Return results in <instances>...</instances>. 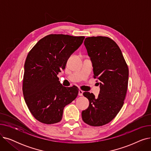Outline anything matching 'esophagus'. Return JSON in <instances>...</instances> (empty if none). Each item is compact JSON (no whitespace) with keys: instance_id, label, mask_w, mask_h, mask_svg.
<instances>
[{"instance_id":"obj_1","label":"esophagus","mask_w":151,"mask_h":151,"mask_svg":"<svg viewBox=\"0 0 151 151\" xmlns=\"http://www.w3.org/2000/svg\"><path fill=\"white\" fill-rule=\"evenodd\" d=\"M83 91L82 90H81V89L79 90V91H78V96H83Z\"/></svg>"}]
</instances>
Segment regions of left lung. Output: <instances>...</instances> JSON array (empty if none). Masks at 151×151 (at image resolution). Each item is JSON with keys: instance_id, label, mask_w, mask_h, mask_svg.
Masks as SVG:
<instances>
[{"instance_id": "8db88e82", "label": "left lung", "mask_w": 151, "mask_h": 151, "mask_svg": "<svg viewBox=\"0 0 151 151\" xmlns=\"http://www.w3.org/2000/svg\"><path fill=\"white\" fill-rule=\"evenodd\" d=\"M84 44L100 90L98 97L89 92L83 93L89 105L82 111V119L89 125L101 126L111 121L124 105L129 68L121 49L113 40L101 36L88 37Z\"/></svg>"}]
</instances>
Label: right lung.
Here are the masks:
<instances>
[{"mask_svg":"<svg viewBox=\"0 0 151 151\" xmlns=\"http://www.w3.org/2000/svg\"><path fill=\"white\" fill-rule=\"evenodd\" d=\"M84 37L47 35L29 52L25 63L22 92L26 104L37 120L46 124L60 122L64 107L74 100L79 89L65 88L58 75L83 43Z\"/></svg>","mask_w":151,"mask_h":151,"instance_id":"obj_1","label":"right lung"}]
</instances>
